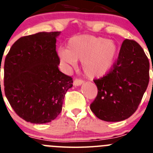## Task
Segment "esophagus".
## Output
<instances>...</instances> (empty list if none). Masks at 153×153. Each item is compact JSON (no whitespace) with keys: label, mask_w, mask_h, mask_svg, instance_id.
<instances>
[{"label":"esophagus","mask_w":153,"mask_h":153,"mask_svg":"<svg viewBox=\"0 0 153 153\" xmlns=\"http://www.w3.org/2000/svg\"><path fill=\"white\" fill-rule=\"evenodd\" d=\"M83 83H84V82L82 80H81V79H75V80L74 81V82H73V85H74V86H80L82 85Z\"/></svg>","instance_id":"34e87169"}]
</instances>
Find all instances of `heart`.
Masks as SVG:
<instances>
[{
	"instance_id": "b5f03b06",
	"label": "heart",
	"mask_w": 153,
	"mask_h": 153,
	"mask_svg": "<svg viewBox=\"0 0 153 153\" xmlns=\"http://www.w3.org/2000/svg\"><path fill=\"white\" fill-rule=\"evenodd\" d=\"M57 54L65 67H74L77 61H80L88 78H99L105 75L112 67L118 48L111 40L82 34L70 38L68 48H59Z\"/></svg>"
}]
</instances>
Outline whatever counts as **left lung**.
<instances>
[{"instance_id":"left-lung-1","label":"left lung","mask_w":153,"mask_h":153,"mask_svg":"<svg viewBox=\"0 0 153 153\" xmlns=\"http://www.w3.org/2000/svg\"><path fill=\"white\" fill-rule=\"evenodd\" d=\"M149 81V62L135 41L126 39L113 68L106 76L94 80L98 95L90 105L99 119L120 122L137 109Z\"/></svg>"}]
</instances>
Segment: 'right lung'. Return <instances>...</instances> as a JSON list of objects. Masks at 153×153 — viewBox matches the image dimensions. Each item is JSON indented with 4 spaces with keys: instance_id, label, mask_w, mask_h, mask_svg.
<instances>
[{
    "instance_id": "obj_1",
    "label": "right lung",
    "mask_w": 153,
    "mask_h": 153,
    "mask_svg": "<svg viewBox=\"0 0 153 153\" xmlns=\"http://www.w3.org/2000/svg\"><path fill=\"white\" fill-rule=\"evenodd\" d=\"M61 32H38L12 45L4 66V92L13 109L34 124L48 123L62 109L72 78L58 69L56 39Z\"/></svg>"
}]
</instances>
